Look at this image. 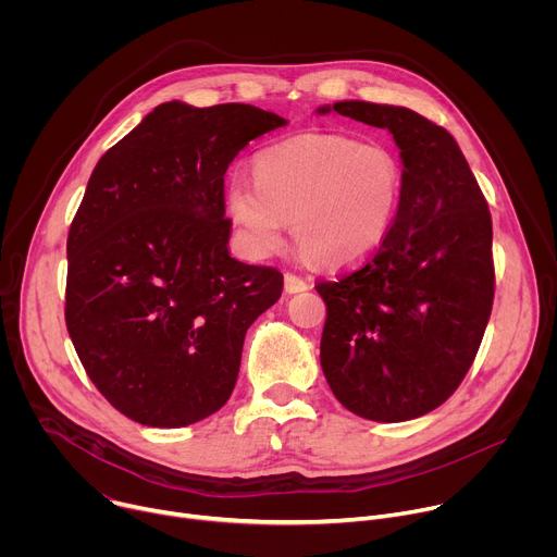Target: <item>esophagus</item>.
<instances>
[{"instance_id":"34e87169","label":"esophagus","mask_w":557,"mask_h":557,"mask_svg":"<svg viewBox=\"0 0 557 557\" xmlns=\"http://www.w3.org/2000/svg\"><path fill=\"white\" fill-rule=\"evenodd\" d=\"M308 288V282L295 273H286L284 275V290L286 293H301Z\"/></svg>"}]
</instances>
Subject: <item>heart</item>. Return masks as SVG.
<instances>
[{
  "label": "heart",
  "instance_id": "b5f03b06",
  "mask_svg": "<svg viewBox=\"0 0 557 557\" xmlns=\"http://www.w3.org/2000/svg\"><path fill=\"white\" fill-rule=\"evenodd\" d=\"M404 198L401 158L387 145L342 134H299L262 149L253 178L233 174L224 207L251 258L277 253L290 228L299 249L326 267L370 258Z\"/></svg>",
  "mask_w": 557,
  "mask_h": 557
}]
</instances>
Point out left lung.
I'll list each match as a JSON object with an SVG mask.
<instances>
[{
	"label": "left lung",
	"mask_w": 557,
	"mask_h": 557,
	"mask_svg": "<svg viewBox=\"0 0 557 557\" xmlns=\"http://www.w3.org/2000/svg\"><path fill=\"white\" fill-rule=\"evenodd\" d=\"M335 110L387 129L401 149L404 198L385 243L357 269L322 280V370L337 401L370 421L423 417L456 392L494 304L492 213L454 136L396 106Z\"/></svg>",
	"instance_id": "obj_1"
}]
</instances>
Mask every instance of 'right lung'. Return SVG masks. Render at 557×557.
Wrapping results in <instances>:
<instances>
[{
  "instance_id": "add662e5",
  "label": "right lung",
  "mask_w": 557,
  "mask_h": 557,
  "mask_svg": "<svg viewBox=\"0 0 557 557\" xmlns=\"http://www.w3.org/2000/svg\"><path fill=\"white\" fill-rule=\"evenodd\" d=\"M284 125L245 103L170 101L97 163L67 233L65 326L127 419L185 428L228 401L245 335L284 277L228 256L224 174Z\"/></svg>"
}]
</instances>
